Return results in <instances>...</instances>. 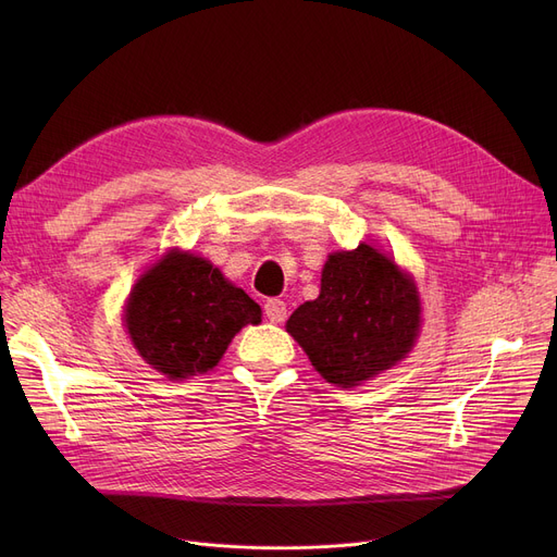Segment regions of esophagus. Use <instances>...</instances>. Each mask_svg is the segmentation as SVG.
I'll list each match as a JSON object with an SVG mask.
<instances>
[{
	"label": "esophagus",
	"instance_id": "obj_1",
	"mask_svg": "<svg viewBox=\"0 0 557 557\" xmlns=\"http://www.w3.org/2000/svg\"><path fill=\"white\" fill-rule=\"evenodd\" d=\"M263 313L271 320V323H282L286 318V305L280 298H269L263 302Z\"/></svg>",
	"mask_w": 557,
	"mask_h": 557
}]
</instances>
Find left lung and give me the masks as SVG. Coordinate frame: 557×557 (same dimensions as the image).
Here are the masks:
<instances>
[{
	"label": "left lung",
	"instance_id": "1",
	"mask_svg": "<svg viewBox=\"0 0 557 557\" xmlns=\"http://www.w3.org/2000/svg\"><path fill=\"white\" fill-rule=\"evenodd\" d=\"M420 330L413 280L361 244L330 255L320 296L290 313L286 332L330 384L349 388L395 366Z\"/></svg>",
	"mask_w": 557,
	"mask_h": 557
}]
</instances>
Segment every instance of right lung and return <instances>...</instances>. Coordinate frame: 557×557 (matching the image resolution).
Here are the masks:
<instances>
[{
  "label": "right lung",
  "instance_id": "add662e5",
  "mask_svg": "<svg viewBox=\"0 0 557 557\" xmlns=\"http://www.w3.org/2000/svg\"><path fill=\"white\" fill-rule=\"evenodd\" d=\"M261 323L259 305L210 261L169 252L133 288L126 327L146 363L185 379L212 370L244 325Z\"/></svg>",
  "mask_w": 557,
  "mask_h": 557
}]
</instances>
